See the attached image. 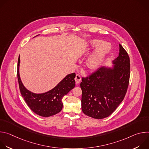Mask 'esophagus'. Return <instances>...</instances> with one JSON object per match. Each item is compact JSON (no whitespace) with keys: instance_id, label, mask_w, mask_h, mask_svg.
<instances>
[{"instance_id":"1","label":"esophagus","mask_w":149,"mask_h":149,"mask_svg":"<svg viewBox=\"0 0 149 149\" xmlns=\"http://www.w3.org/2000/svg\"><path fill=\"white\" fill-rule=\"evenodd\" d=\"M75 80L76 81L77 83H79L81 81V77L79 74H77L75 76Z\"/></svg>"}]
</instances>
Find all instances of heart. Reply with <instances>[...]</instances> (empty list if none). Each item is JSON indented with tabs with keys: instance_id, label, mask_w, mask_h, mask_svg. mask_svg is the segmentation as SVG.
Returning a JSON list of instances; mask_svg holds the SVG:
<instances>
[{
	"instance_id": "heart-1",
	"label": "heart",
	"mask_w": 149,
	"mask_h": 149,
	"mask_svg": "<svg viewBox=\"0 0 149 149\" xmlns=\"http://www.w3.org/2000/svg\"><path fill=\"white\" fill-rule=\"evenodd\" d=\"M99 39H93L91 41L90 45L92 48L97 47L95 51L87 59L86 64L88 68L94 70L97 68L102 63L104 58L111 49V45L109 42H103Z\"/></svg>"
}]
</instances>
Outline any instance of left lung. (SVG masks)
<instances>
[{
  "mask_svg": "<svg viewBox=\"0 0 149 149\" xmlns=\"http://www.w3.org/2000/svg\"><path fill=\"white\" fill-rule=\"evenodd\" d=\"M119 46V55L113 61V70L101 67L82 78V110L89 117L95 119L109 117L125 95L130 80V61L127 51Z\"/></svg>",
  "mask_w": 149,
  "mask_h": 149,
  "instance_id": "1",
  "label": "left lung"
}]
</instances>
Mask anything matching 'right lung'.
<instances>
[{
  "label": "right lung",
  "mask_w": 149,
  "mask_h": 149,
  "mask_svg": "<svg viewBox=\"0 0 149 149\" xmlns=\"http://www.w3.org/2000/svg\"><path fill=\"white\" fill-rule=\"evenodd\" d=\"M20 56L17 61V76L19 90L28 107L35 114L44 117L54 116L62 109L63 97L68 93L75 86V74H68L52 90L43 94L33 93L24 86L19 72Z\"/></svg>",
  "instance_id": "1"
}]
</instances>
